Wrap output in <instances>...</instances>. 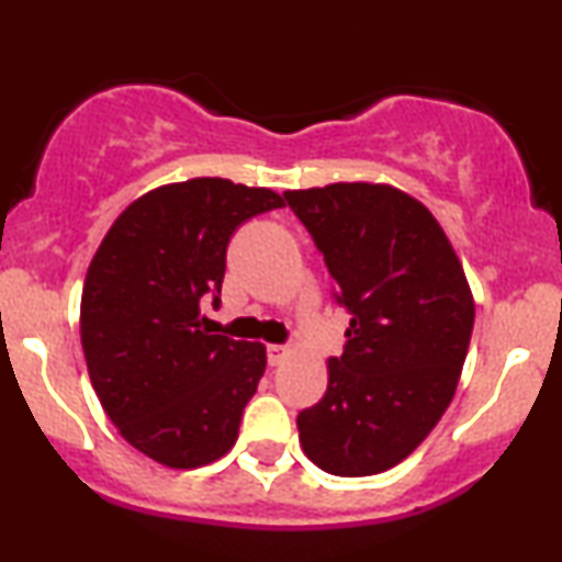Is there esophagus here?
I'll return each instance as SVG.
<instances>
[{
	"mask_svg": "<svg viewBox=\"0 0 562 562\" xmlns=\"http://www.w3.org/2000/svg\"><path fill=\"white\" fill-rule=\"evenodd\" d=\"M288 348L285 346H267V362L272 367H280L288 359Z\"/></svg>",
	"mask_w": 562,
	"mask_h": 562,
	"instance_id": "34e87169",
	"label": "esophagus"
}]
</instances>
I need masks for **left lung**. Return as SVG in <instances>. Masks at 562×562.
<instances>
[{
	"label": "left lung",
	"mask_w": 562,
	"mask_h": 562,
	"mask_svg": "<svg viewBox=\"0 0 562 562\" xmlns=\"http://www.w3.org/2000/svg\"><path fill=\"white\" fill-rule=\"evenodd\" d=\"M285 200L351 314L325 396L299 415L303 454L346 479L383 473L420 447L460 383L475 319L465 269L434 214L391 184L338 182Z\"/></svg>",
	"instance_id": "left-lung-1"
}]
</instances>
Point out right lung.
I'll list each match as a JSON object with an SVG mask.
<instances>
[{
  "label": "right lung",
  "instance_id": "add662e5",
  "mask_svg": "<svg viewBox=\"0 0 562 562\" xmlns=\"http://www.w3.org/2000/svg\"><path fill=\"white\" fill-rule=\"evenodd\" d=\"M282 205L267 187L218 177L164 184L115 218L89 263V380L119 434L160 465L200 468L235 447L267 348L203 330L200 299L218 306L232 232Z\"/></svg>",
  "mask_w": 562,
  "mask_h": 562
}]
</instances>
